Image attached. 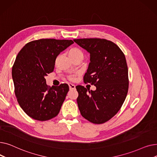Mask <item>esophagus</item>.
<instances>
[{"label":"esophagus","mask_w":157,"mask_h":157,"mask_svg":"<svg viewBox=\"0 0 157 157\" xmlns=\"http://www.w3.org/2000/svg\"><path fill=\"white\" fill-rule=\"evenodd\" d=\"M69 86L70 90H74V89L76 88V86L74 85H73V84H71V83L69 84Z\"/></svg>","instance_id":"esophagus-1"}]
</instances>
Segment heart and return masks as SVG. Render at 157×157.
<instances>
[{"label": "heart", "instance_id": "b5f03b06", "mask_svg": "<svg viewBox=\"0 0 157 157\" xmlns=\"http://www.w3.org/2000/svg\"><path fill=\"white\" fill-rule=\"evenodd\" d=\"M69 56L71 58V59H75V58H81V59H83V53L79 49L74 48H72L71 50L69 51ZM71 79H73V77H70Z\"/></svg>", "mask_w": 157, "mask_h": 157}]
</instances>
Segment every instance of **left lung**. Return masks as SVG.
Returning a JSON list of instances; mask_svg holds the SVG:
<instances>
[{
    "label": "left lung",
    "instance_id": "8db88e82",
    "mask_svg": "<svg viewBox=\"0 0 157 157\" xmlns=\"http://www.w3.org/2000/svg\"><path fill=\"white\" fill-rule=\"evenodd\" d=\"M90 56L84 81L96 90L76 86L77 102L81 114L89 121L101 124L109 120L120 109L128 89L125 56L114 43L104 39H74Z\"/></svg>",
    "mask_w": 157,
    "mask_h": 157
}]
</instances>
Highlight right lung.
<instances>
[{"instance_id": "obj_1", "label": "right lung", "mask_w": 157, "mask_h": 157, "mask_svg": "<svg viewBox=\"0 0 157 157\" xmlns=\"http://www.w3.org/2000/svg\"><path fill=\"white\" fill-rule=\"evenodd\" d=\"M73 43L72 40L55 39L33 40L16 56L12 69L15 95L30 118L46 121L59 113L69 86L65 83L49 88L45 76L53 71L57 56Z\"/></svg>"}]
</instances>
